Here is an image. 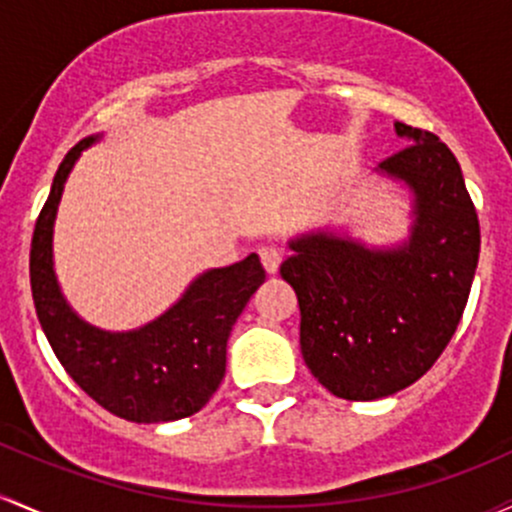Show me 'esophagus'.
Here are the masks:
<instances>
[{
	"label": "esophagus",
	"mask_w": 512,
	"mask_h": 512,
	"mask_svg": "<svg viewBox=\"0 0 512 512\" xmlns=\"http://www.w3.org/2000/svg\"><path fill=\"white\" fill-rule=\"evenodd\" d=\"M260 260H262V267L267 269L269 274H274L279 269V265L284 262V250L277 245H262L260 247Z\"/></svg>",
	"instance_id": "34e87169"
}]
</instances>
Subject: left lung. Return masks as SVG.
Here are the masks:
<instances>
[{"instance_id": "8db88e82", "label": "left lung", "mask_w": 512, "mask_h": 512, "mask_svg": "<svg viewBox=\"0 0 512 512\" xmlns=\"http://www.w3.org/2000/svg\"><path fill=\"white\" fill-rule=\"evenodd\" d=\"M381 160L415 194L408 245L372 252L333 235L291 243L284 282L301 308V355L333 396L374 401L418 381L445 352L469 301L481 230L457 157L435 133Z\"/></svg>"}]
</instances>
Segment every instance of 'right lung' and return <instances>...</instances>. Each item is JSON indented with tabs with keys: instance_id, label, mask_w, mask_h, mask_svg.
<instances>
[{
	"instance_id": "obj_1",
	"label": "right lung",
	"mask_w": 512,
	"mask_h": 512,
	"mask_svg": "<svg viewBox=\"0 0 512 512\" xmlns=\"http://www.w3.org/2000/svg\"><path fill=\"white\" fill-rule=\"evenodd\" d=\"M92 138L55 172L31 240V294L38 320L65 372L89 398L131 423H167L199 413L226 374V345L245 303L265 282L260 257L211 269L177 306L133 333H104L70 311L53 272V221L63 184Z\"/></svg>"
}]
</instances>
